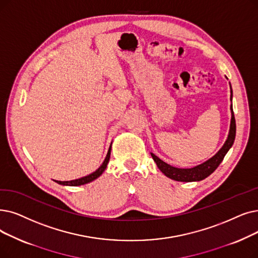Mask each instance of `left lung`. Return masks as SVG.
<instances>
[{"label":"left lung","mask_w":258,"mask_h":258,"mask_svg":"<svg viewBox=\"0 0 258 258\" xmlns=\"http://www.w3.org/2000/svg\"><path fill=\"white\" fill-rule=\"evenodd\" d=\"M227 78V77H226ZM231 88V97L230 100L232 101L233 92L230 83ZM231 123H230V130L228 134V138L226 142L223 143L221 149L214 155L211 157L210 159L206 160L205 162L200 163L198 165H195L193 167H187V169H180V167H175L169 163L164 162L161 160L159 157H157L155 154L151 153L154 161L156 162L158 169L166 176L173 180L181 181V182H192V181H200L204 180L205 178L210 176L213 172H214L218 165L221 163V161L225 158L226 154L228 151L232 148V145L235 140V135H236V123H235V117L233 113V107L231 104Z\"/></svg>","instance_id":"1"}]
</instances>
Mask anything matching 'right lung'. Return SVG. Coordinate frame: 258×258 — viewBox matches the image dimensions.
Here are the masks:
<instances>
[{
  "instance_id": "right-lung-1",
  "label": "right lung",
  "mask_w": 258,
  "mask_h": 258,
  "mask_svg": "<svg viewBox=\"0 0 258 258\" xmlns=\"http://www.w3.org/2000/svg\"><path fill=\"white\" fill-rule=\"evenodd\" d=\"M110 151H111V143H110V147L107 151V154H106V157L104 161L102 162V164L100 165L98 169L93 172L92 174H89L87 176H84V177H81V178H78V179H75V180H70V181H60V180H54L57 183L61 184V185H70V186H78V185H83V184H86V183H89L94 181L95 179H97L98 177L101 176L103 174V172L105 171L106 166H107V163L109 161V157H110Z\"/></svg>"
}]
</instances>
